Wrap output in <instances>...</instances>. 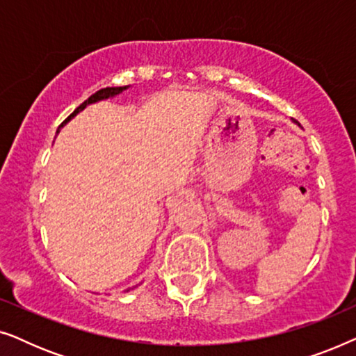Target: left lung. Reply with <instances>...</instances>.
Returning <instances> with one entry per match:
<instances>
[{"label": "left lung", "mask_w": 356, "mask_h": 356, "mask_svg": "<svg viewBox=\"0 0 356 356\" xmlns=\"http://www.w3.org/2000/svg\"><path fill=\"white\" fill-rule=\"evenodd\" d=\"M295 123H296V124H298V121H295Z\"/></svg>", "instance_id": "left-lung-1"}]
</instances>
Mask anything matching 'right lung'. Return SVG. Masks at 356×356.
<instances>
[{"mask_svg": "<svg viewBox=\"0 0 356 356\" xmlns=\"http://www.w3.org/2000/svg\"><path fill=\"white\" fill-rule=\"evenodd\" d=\"M128 87H129V86H123V87H105V89H100V90H97L94 95H90L89 99H87L86 102H82V104H81L79 106H77V108H76L74 111H72V113H71L70 116H67V118H66L65 121H63V123L60 124V128H63V126H65V124L67 123V121L74 118V116H76L77 113H79V111L84 110L87 105H90V104H95V102H100V100L111 99V97H115V95L121 94V92L128 89ZM60 128H58V129H60Z\"/></svg>", "mask_w": 356, "mask_h": 356, "instance_id": "add662e5", "label": "right lung"}]
</instances>
